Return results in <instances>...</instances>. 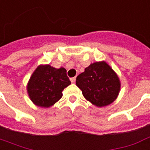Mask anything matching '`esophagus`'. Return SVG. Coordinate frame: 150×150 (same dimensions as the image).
<instances>
[{"instance_id": "34e87169", "label": "esophagus", "mask_w": 150, "mask_h": 150, "mask_svg": "<svg viewBox=\"0 0 150 150\" xmlns=\"http://www.w3.org/2000/svg\"><path fill=\"white\" fill-rule=\"evenodd\" d=\"M75 80H76V78H75V77H74V78H71V81L72 83H75Z\"/></svg>"}]
</instances>
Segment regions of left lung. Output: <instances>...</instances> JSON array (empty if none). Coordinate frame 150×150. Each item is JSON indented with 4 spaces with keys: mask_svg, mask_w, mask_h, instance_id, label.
I'll list each match as a JSON object with an SVG mask.
<instances>
[{
    "mask_svg": "<svg viewBox=\"0 0 150 150\" xmlns=\"http://www.w3.org/2000/svg\"><path fill=\"white\" fill-rule=\"evenodd\" d=\"M76 86L83 95L97 107L114 103L121 88V82L116 72L106 61L91 64L76 78Z\"/></svg>",
    "mask_w": 150,
    "mask_h": 150,
    "instance_id": "obj_1",
    "label": "left lung"
}]
</instances>
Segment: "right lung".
Here are the masks:
<instances>
[{
	"instance_id": "obj_1",
	"label": "right lung",
	"mask_w": 150,
	"mask_h": 150,
	"mask_svg": "<svg viewBox=\"0 0 150 150\" xmlns=\"http://www.w3.org/2000/svg\"><path fill=\"white\" fill-rule=\"evenodd\" d=\"M70 84L64 67L57 69L49 64H41L31 75L27 92L35 106L49 108L60 99L64 89Z\"/></svg>"
}]
</instances>
